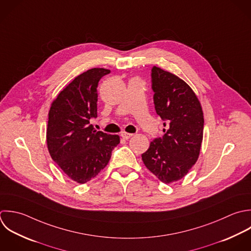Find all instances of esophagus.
<instances>
[{
  "instance_id": "34e87169",
  "label": "esophagus",
  "mask_w": 251,
  "mask_h": 251,
  "mask_svg": "<svg viewBox=\"0 0 251 251\" xmlns=\"http://www.w3.org/2000/svg\"><path fill=\"white\" fill-rule=\"evenodd\" d=\"M132 136H133V134H131V133H126V132H122V133H121V137H122L124 140H128V139H130Z\"/></svg>"
}]
</instances>
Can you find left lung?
<instances>
[{"mask_svg":"<svg viewBox=\"0 0 251 251\" xmlns=\"http://www.w3.org/2000/svg\"><path fill=\"white\" fill-rule=\"evenodd\" d=\"M156 113L164 121V135L155 138L142 154L146 167L162 183L185 177L197 162L203 137V112L191 87L178 76L151 68Z\"/></svg>","mask_w":251,"mask_h":251,"instance_id":"8db88e82","label":"left lung"}]
</instances>
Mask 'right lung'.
I'll return each instance as SVG.
<instances>
[{
	"label": "right lung",
	"instance_id": "right-lung-1",
	"mask_svg": "<svg viewBox=\"0 0 251 251\" xmlns=\"http://www.w3.org/2000/svg\"><path fill=\"white\" fill-rule=\"evenodd\" d=\"M110 73L92 68L77 76L52 101L49 111L47 145L52 160L73 181L85 184L108 163L119 136L96 131L98 84Z\"/></svg>",
	"mask_w": 251,
	"mask_h": 251
}]
</instances>
